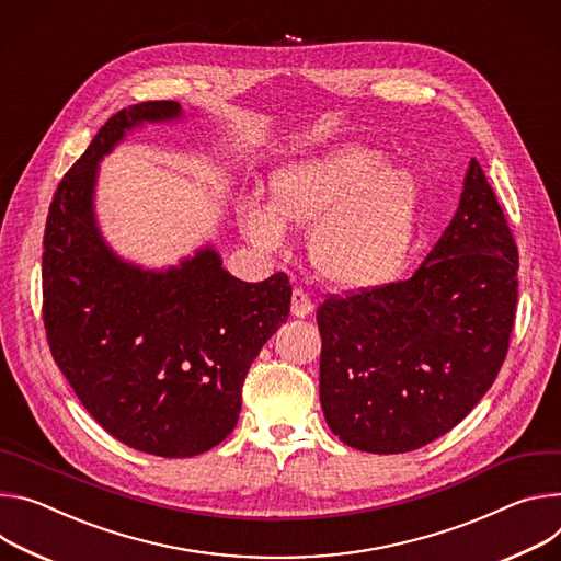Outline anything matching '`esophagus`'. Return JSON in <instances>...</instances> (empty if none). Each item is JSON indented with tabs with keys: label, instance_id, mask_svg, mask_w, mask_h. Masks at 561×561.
<instances>
[{
	"label": "esophagus",
	"instance_id": "34e87169",
	"mask_svg": "<svg viewBox=\"0 0 561 561\" xmlns=\"http://www.w3.org/2000/svg\"><path fill=\"white\" fill-rule=\"evenodd\" d=\"M312 309H314V302L302 289L291 291V314L296 319H305L307 314H312Z\"/></svg>",
	"mask_w": 561,
	"mask_h": 561
}]
</instances>
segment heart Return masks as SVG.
Here are the masks:
<instances>
[{"label":"heart","mask_w":561,"mask_h":561,"mask_svg":"<svg viewBox=\"0 0 561 561\" xmlns=\"http://www.w3.org/2000/svg\"><path fill=\"white\" fill-rule=\"evenodd\" d=\"M381 164V153L363 145L289 162L270 175V207H238L240 227L265 249L283 247L285 222L314 227L309 252L323 278L350 289L388 283L410 252L421 180L408 167Z\"/></svg>","instance_id":"heart-1"}]
</instances>
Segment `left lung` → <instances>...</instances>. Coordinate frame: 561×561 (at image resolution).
I'll return each mask as SVG.
<instances>
[{
  "label": "left lung",
  "instance_id": "8db88e82",
  "mask_svg": "<svg viewBox=\"0 0 561 561\" xmlns=\"http://www.w3.org/2000/svg\"><path fill=\"white\" fill-rule=\"evenodd\" d=\"M517 270L506 216L472 158L450 225L408 280L319 307L321 408L336 437L399 455L450 432L500 375Z\"/></svg>",
  "mask_w": 561,
  "mask_h": 561
}]
</instances>
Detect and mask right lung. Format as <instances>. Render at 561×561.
<instances>
[{"label":"right lung","instance_id":"1","mask_svg":"<svg viewBox=\"0 0 561 561\" xmlns=\"http://www.w3.org/2000/svg\"><path fill=\"white\" fill-rule=\"evenodd\" d=\"M180 117L178 102L158 100L106 119L57 184L42 256V314L61 375L117 442L169 459L231 434L247 369L291 302L287 274L244 283L209 244L169 270H145L102 238L98 164L127 131Z\"/></svg>","mask_w":561,"mask_h":561}]
</instances>
